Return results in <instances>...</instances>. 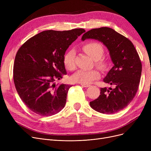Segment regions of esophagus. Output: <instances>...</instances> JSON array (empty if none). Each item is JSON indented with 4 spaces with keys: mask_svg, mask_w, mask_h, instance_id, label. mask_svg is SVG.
<instances>
[{
    "mask_svg": "<svg viewBox=\"0 0 151 151\" xmlns=\"http://www.w3.org/2000/svg\"><path fill=\"white\" fill-rule=\"evenodd\" d=\"M81 85L83 87H84V88H88V87L90 86V85L89 84H81Z\"/></svg>",
    "mask_w": 151,
    "mask_h": 151,
    "instance_id": "34e87169",
    "label": "esophagus"
}]
</instances>
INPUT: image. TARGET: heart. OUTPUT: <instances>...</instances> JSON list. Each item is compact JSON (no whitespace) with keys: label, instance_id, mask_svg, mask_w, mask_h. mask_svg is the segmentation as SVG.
Here are the masks:
<instances>
[{"label":"heart","instance_id":"1","mask_svg":"<svg viewBox=\"0 0 151 151\" xmlns=\"http://www.w3.org/2000/svg\"><path fill=\"white\" fill-rule=\"evenodd\" d=\"M83 50L93 60H97V64L101 68L105 67V63L101 60L104 50L103 46L97 42H90L83 46ZM75 52L73 50L67 51L63 57V63L68 70H73L75 67ZM100 77L97 70H79L71 77L73 82L81 84H89Z\"/></svg>","mask_w":151,"mask_h":151}]
</instances>
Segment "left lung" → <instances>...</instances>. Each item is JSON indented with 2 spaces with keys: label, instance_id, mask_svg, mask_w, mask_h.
Instances as JSON below:
<instances>
[{
  "label": "left lung",
  "instance_id": "left-lung-1",
  "mask_svg": "<svg viewBox=\"0 0 151 151\" xmlns=\"http://www.w3.org/2000/svg\"><path fill=\"white\" fill-rule=\"evenodd\" d=\"M86 39L103 43L114 64L104 81L115 88H101L99 97L91 101L90 106L101 113H117L130 104L138 91L142 71L138 54L130 40L109 27L91 29L84 34L81 40Z\"/></svg>",
  "mask_w": 151,
  "mask_h": 151
}]
</instances>
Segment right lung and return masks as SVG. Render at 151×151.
<instances>
[{"label": "right lung", "mask_w": 151, "mask_h": 151, "mask_svg": "<svg viewBox=\"0 0 151 151\" xmlns=\"http://www.w3.org/2000/svg\"><path fill=\"white\" fill-rule=\"evenodd\" d=\"M86 30H45L29 38L16 55L13 80L24 104L43 116L58 113L64 108L71 86L55 84L67 75L63 57L69 46Z\"/></svg>", "instance_id": "obj_1"}]
</instances>
